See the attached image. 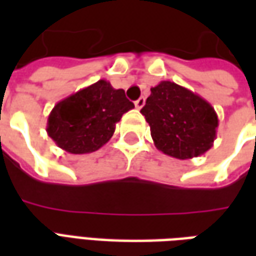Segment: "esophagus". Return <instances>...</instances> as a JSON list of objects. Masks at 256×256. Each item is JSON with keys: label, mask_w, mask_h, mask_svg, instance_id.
Returning a JSON list of instances; mask_svg holds the SVG:
<instances>
[{"label": "esophagus", "mask_w": 256, "mask_h": 256, "mask_svg": "<svg viewBox=\"0 0 256 256\" xmlns=\"http://www.w3.org/2000/svg\"><path fill=\"white\" fill-rule=\"evenodd\" d=\"M134 106H136V108H137V110H141V108L145 106V98H144V97H140L138 100L134 102Z\"/></svg>", "instance_id": "1"}]
</instances>
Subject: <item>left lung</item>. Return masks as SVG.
Instances as JSON below:
<instances>
[{
  "label": "left lung",
  "instance_id": "obj_1",
  "mask_svg": "<svg viewBox=\"0 0 256 256\" xmlns=\"http://www.w3.org/2000/svg\"><path fill=\"white\" fill-rule=\"evenodd\" d=\"M155 146L176 159H192L212 146L218 115L208 101L184 86L162 80L141 110Z\"/></svg>",
  "mask_w": 256,
  "mask_h": 256
}]
</instances>
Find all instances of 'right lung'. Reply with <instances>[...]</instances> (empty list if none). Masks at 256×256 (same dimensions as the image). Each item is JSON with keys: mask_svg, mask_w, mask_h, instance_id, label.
<instances>
[{"mask_svg": "<svg viewBox=\"0 0 256 256\" xmlns=\"http://www.w3.org/2000/svg\"><path fill=\"white\" fill-rule=\"evenodd\" d=\"M133 108L124 90L114 89L108 80L100 79L53 106L48 136L68 154H92L110 141L123 114Z\"/></svg>", "mask_w": 256, "mask_h": 256, "instance_id": "add662e5", "label": "right lung"}]
</instances>
